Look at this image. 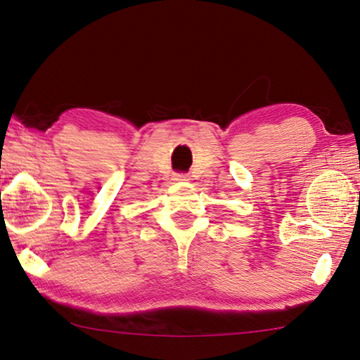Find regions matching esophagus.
I'll return each instance as SVG.
<instances>
[{
	"mask_svg": "<svg viewBox=\"0 0 360 360\" xmlns=\"http://www.w3.org/2000/svg\"><path fill=\"white\" fill-rule=\"evenodd\" d=\"M174 181H189V176L184 173H178V174H174Z\"/></svg>",
	"mask_w": 360,
	"mask_h": 360,
	"instance_id": "1",
	"label": "esophagus"
}]
</instances>
